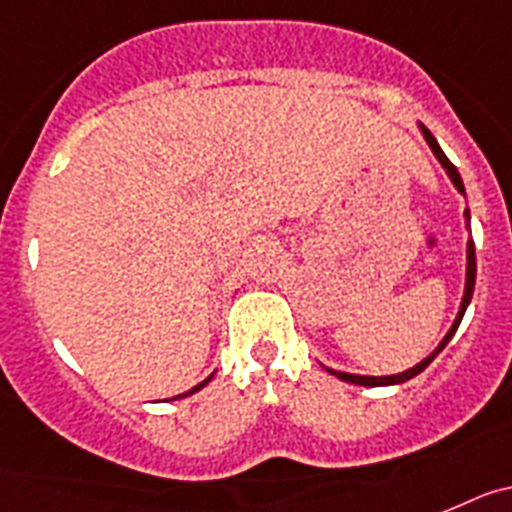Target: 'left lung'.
Instances as JSON below:
<instances>
[{"mask_svg": "<svg viewBox=\"0 0 512 512\" xmlns=\"http://www.w3.org/2000/svg\"><path fill=\"white\" fill-rule=\"evenodd\" d=\"M420 128H422V136H425V141H428V146H430V149H433L435 157H438V162L443 164V170L448 172L451 182H453V185H456V190H459V193H464V182H461L459 170H456V167H453V164H451V159H448L446 154H443L441 146H438V141L433 139V133H430L425 126H420ZM466 219H469V211H466ZM474 281H477V255H474V242H471V239H469V247H466V288H464V301H461L459 317H456L453 327H451V330H448V335L443 337L441 345H438V348H435L433 353H430L428 358H425V361L417 363L415 368H410V371H404V373H397V376H355V373H340V371H330V368H327V371H330L332 376H337V379H340V381H350V384H358V386H389V384H402V381L415 379L417 373L425 371V368H428L430 363H433L435 355H438L443 348H446L448 340H451V337H453V332L459 330L461 317H464L466 306H469V301H471V293H474Z\"/></svg>", "mask_w": 512, "mask_h": 512, "instance_id": "left-lung-1", "label": "left lung"}]
</instances>
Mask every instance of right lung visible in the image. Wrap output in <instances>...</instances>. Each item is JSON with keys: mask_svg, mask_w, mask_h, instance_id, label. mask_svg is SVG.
<instances>
[{"mask_svg": "<svg viewBox=\"0 0 512 512\" xmlns=\"http://www.w3.org/2000/svg\"><path fill=\"white\" fill-rule=\"evenodd\" d=\"M208 381H211V376H208V379H206V381H203V384H198V386H195V389H193V391L203 389V386H206V384H208ZM193 391H188V394H193ZM188 394H182V397H188Z\"/></svg>", "mask_w": 512, "mask_h": 512, "instance_id": "1", "label": "right lung"}]
</instances>
